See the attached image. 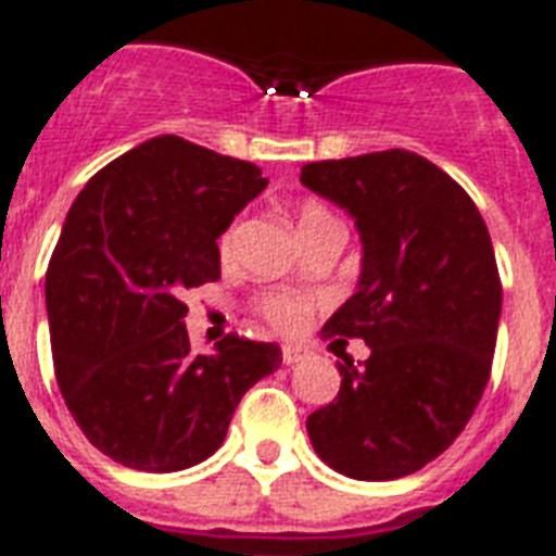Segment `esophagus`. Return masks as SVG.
Listing matches in <instances>:
<instances>
[{
	"instance_id": "1",
	"label": "esophagus",
	"mask_w": 556,
	"mask_h": 556,
	"mask_svg": "<svg viewBox=\"0 0 556 556\" xmlns=\"http://www.w3.org/2000/svg\"><path fill=\"white\" fill-rule=\"evenodd\" d=\"M302 349H293V345H286V349H282V363L286 365H296L302 359Z\"/></svg>"
}]
</instances>
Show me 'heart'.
<instances>
[{
    "instance_id": "obj_1",
    "label": "heart",
    "mask_w": 556,
    "mask_h": 556,
    "mask_svg": "<svg viewBox=\"0 0 556 556\" xmlns=\"http://www.w3.org/2000/svg\"><path fill=\"white\" fill-rule=\"evenodd\" d=\"M328 211H325L319 202H308V205H302L300 211V228L302 225H311V223H319V219H328ZM233 245V231H228L223 237V254H228ZM265 314H268V319L277 328H282V331H296L302 325V319H305V305H302L300 300H288V296H277V300H270L268 305H265Z\"/></svg>"
}]
</instances>
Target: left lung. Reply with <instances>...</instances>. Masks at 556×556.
<instances>
[{"label":"left lung","instance_id":"obj_1","mask_svg":"<svg viewBox=\"0 0 556 556\" xmlns=\"http://www.w3.org/2000/svg\"><path fill=\"white\" fill-rule=\"evenodd\" d=\"M300 182L354 219L363 260L325 337H359L363 368L308 417L311 445L351 480H400L463 434L489 386L503 286L463 188L410 151L311 162Z\"/></svg>","mask_w":556,"mask_h":556}]
</instances>
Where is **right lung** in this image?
Wrapping results in <instances>:
<instances>
[{
  "label": "right lung",
  "mask_w": 556,
  "mask_h": 556,
  "mask_svg": "<svg viewBox=\"0 0 556 556\" xmlns=\"http://www.w3.org/2000/svg\"><path fill=\"white\" fill-rule=\"evenodd\" d=\"M251 162L153 137L74 200L45 277L53 368L76 426L137 471L191 468L223 445L248 388L274 374V342L225 337L193 354L182 296L219 279L233 216L265 191Z\"/></svg>",
  "instance_id": "obj_1"
}]
</instances>
